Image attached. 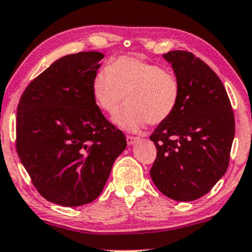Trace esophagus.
Instances as JSON below:
<instances>
[{
    "label": "esophagus",
    "instance_id": "1",
    "mask_svg": "<svg viewBox=\"0 0 252 252\" xmlns=\"http://www.w3.org/2000/svg\"><path fill=\"white\" fill-rule=\"evenodd\" d=\"M126 140H127V144L131 146V145H134L137 141L139 140L138 137H132V135H126Z\"/></svg>",
    "mask_w": 252,
    "mask_h": 252
}]
</instances>
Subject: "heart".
<instances>
[{
	"label": "heart",
	"mask_w": 252,
	"mask_h": 252,
	"mask_svg": "<svg viewBox=\"0 0 252 252\" xmlns=\"http://www.w3.org/2000/svg\"><path fill=\"white\" fill-rule=\"evenodd\" d=\"M96 105L114 114L124 101L128 105L114 117L127 131H138L147 123L158 125L167 120L179 102L180 85L172 72L131 56H120L97 70L92 81Z\"/></svg>",
	"instance_id": "b5f03b06"
}]
</instances>
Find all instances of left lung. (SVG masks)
Here are the masks:
<instances>
[{
    "mask_svg": "<svg viewBox=\"0 0 252 252\" xmlns=\"http://www.w3.org/2000/svg\"><path fill=\"white\" fill-rule=\"evenodd\" d=\"M180 85L173 114L150 139L157 159L150 174L162 194L178 202L203 197L224 176L235 138V117L218 75L185 50L162 55Z\"/></svg>",
    "mask_w": 252,
    "mask_h": 252,
    "instance_id": "obj_1",
    "label": "left lung"
}]
</instances>
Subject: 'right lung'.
I'll return each instance as SVG.
<instances>
[{"label": "right lung", "instance_id": "add662e5", "mask_svg": "<svg viewBox=\"0 0 252 252\" xmlns=\"http://www.w3.org/2000/svg\"><path fill=\"white\" fill-rule=\"evenodd\" d=\"M99 52L56 60L27 86L16 117V151L38 193L61 206L99 197L124 133L103 117L92 93Z\"/></svg>", "mask_w": 252, "mask_h": 252}]
</instances>
